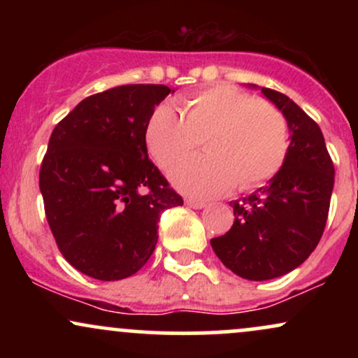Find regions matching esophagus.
Here are the masks:
<instances>
[{
    "mask_svg": "<svg viewBox=\"0 0 358 358\" xmlns=\"http://www.w3.org/2000/svg\"><path fill=\"white\" fill-rule=\"evenodd\" d=\"M185 203H187L190 208H195V210H200V208L205 207L203 202H200V200H193V199H187L185 200Z\"/></svg>",
    "mask_w": 358,
    "mask_h": 358,
    "instance_id": "34e87169",
    "label": "esophagus"
}]
</instances>
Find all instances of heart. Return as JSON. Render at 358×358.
<instances>
[{
    "label": "heart",
    "instance_id": "b5f03b06",
    "mask_svg": "<svg viewBox=\"0 0 358 358\" xmlns=\"http://www.w3.org/2000/svg\"><path fill=\"white\" fill-rule=\"evenodd\" d=\"M146 146L162 170L182 163L202 141L207 156L171 171V182L195 196H220L239 185L250 190L273 178L287 153V124L276 106L232 85L187 97L180 114L170 104L153 110Z\"/></svg>",
    "mask_w": 358,
    "mask_h": 358
}]
</instances>
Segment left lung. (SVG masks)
I'll return each mask as SVG.
<instances>
[{
  "label": "left lung",
  "instance_id": "obj_1",
  "mask_svg": "<svg viewBox=\"0 0 358 358\" xmlns=\"http://www.w3.org/2000/svg\"><path fill=\"white\" fill-rule=\"evenodd\" d=\"M281 110L289 129L285 163L268 185L236 200L234 225L210 241L213 252L237 276L268 281L310 257L327 224L335 168L318 124L278 90L257 87Z\"/></svg>",
  "mask_w": 358,
  "mask_h": 358
}]
</instances>
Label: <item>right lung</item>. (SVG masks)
Wrapping results in <instances>:
<instances>
[{
	"mask_svg": "<svg viewBox=\"0 0 358 358\" xmlns=\"http://www.w3.org/2000/svg\"><path fill=\"white\" fill-rule=\"evenodd\" d=\"M173 89L131 84L85 97L53 129L40 192L62 256L101 281L133 276L158 242V220L183 205L148 158L146 124Z\"/></svg>",
	"mask_w": 358,
	"mask_h": 358,
	"instance_id": "1",
	"label": "right lung"
}]
</instances>
